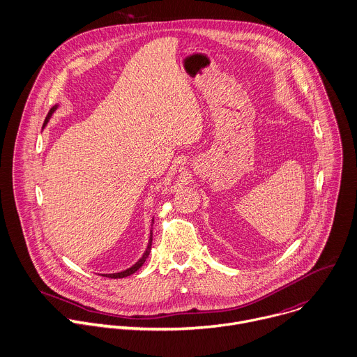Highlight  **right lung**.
Segmentation results:
<instances>
[{
	"label": "right lung",
	"instance_id": "obj_1",
	"mask_svg": "<svg viewBox=\"0 0 357 357\" xmlns=\"http://www.w3.org/2000/svg\"><path fill=\"white\" fill-rule=\"evenodd\" d=\"M59 108V105L56 104L50 111H49V114H47V116H46V119H45V123H43V128L47 125V122L50 121V118H52V115L56 112V109ZM153 222H155V220H152V225H153ZM152 231H151V238H149V243H148V248H146V250H145V253L142 255V257L133 264V266H130L129 268H126V270H123V271H119V273H111V274H102L104 277H109V278H123V277H128V275H130V274H133L135 271H137L142 266H144V263L146 261V259H148V256H149V253H151V249H152Z\"/></svg>",
	"mask_w": 357,
	"mask_h": 357
}]
</instances>
